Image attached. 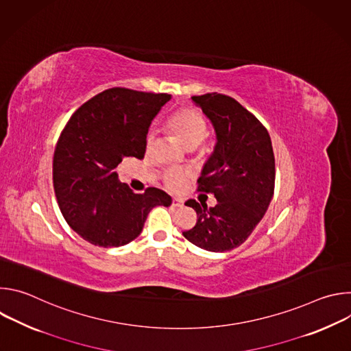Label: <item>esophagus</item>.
Listing matches in <instances>:
<instances>
[{"mask_svg":"<svg viewBox=\"0 0 351 351\" xmlns=\"http://www.w3.org/2000/svg\"><path fill=\"white\" fill-rule=\"evenodd\" d=\"M183 206V202L180 198H173L172 199V207H175V208H179V207H182Z\"/></svg>","mask_w":351,"mask_h":351,"instance_id":"obj_1","label":"esophagus"}]
</instances>
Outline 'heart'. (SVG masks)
<instances>
[{
	"mask_svg": "<svg viewBox=\"0 0 351 351\" xmlns=\"http://www.w3.org/2000/svg\"><path fill=\"white\" fill-rule=\"evenodd\" d=\"M169 130L175 134L179 143L187 148L194 149L202 144L207 133V125L197 111L191 108H183L178 111L168 122ZM153 141V136L147 137V144L149 145ZM190 179V173L183 171H169L164 176V183L169 190H180L186 186Z\"/></svg>",
	"mask_w": 351,
	"mask_h": 351,
	"instance_id": "1",
	"label": "heart"
}]
</instances>
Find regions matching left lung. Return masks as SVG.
<instances>
[{"label": "left lung", "mask_w": 351, "mask_h": 351, "mask_svg": "<svg viewBox=\"0 0 351 351\" xmlns=\"http://www.w3.org/2000/svg\"><path fill=\"white\" fill-rule=\"evenodd\" d=\"M191 101L213 123L217 143L198 179V190L213 193L217 206L186 202L197 223L183 236L207 252L239 247L265 215L275 187V157L263 123L234 98L218 93L193 95Z\"/></svg>", "instance_id": "obj_1"}]
</instances>
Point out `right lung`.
<instances>
[{"instance_id":"1","label":"right lung","mask_w":351,"mask_h":351,"mask_svg":"<svg viewBox=\"0 0 351 351\" xmlns=\"http://www.w3.org/2000/svg\"><path fill=\"white\" fill-rule=\"evenodd\" d=\"M169 94L112 87L94 95L69 119L54 153L53 180L68 225L98 247L134 240L154 207H169L164 190L133 193L115 168L128 158L141 160L153 119Z\"/></svg>"}]
</instances>
